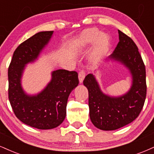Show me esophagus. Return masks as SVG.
I'll return each instance as SVG.
<instances>
[{
	"label": "esophagus",
	"mask_w": 154,
	"mask_h": 154,
	"mask_svg": "<svg viewBox=\"0 0 154 154\" xmlns=\"http://www.w3.org/2000/svg\"><path fill=\"white\" fill-rule=\"evenodd\" d=\"M78 77H79V83H82L83 80H84L85 77V73L83 70H81L80 72H79L78 75Z\"/></svg>",
	"instance_id": "1"
}]
</instances>
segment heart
Wrapping results in <instances>:
<instances>
[{"mask_svg": "<svg viewBox=\"0 0 154 154\" xmlns=\"http://www.w3.org/2000/svg\"><path fill=\"white\" fill-rule=\"evenodd\" d=\"M94 43L90 59L92 62L97 63L105 56L110 44V36L101 33L96 28H89L83 30L75 42V46L79 49H84Z\"/></svg>", "mask_w": 154, "mask_h": 154, "instance_id": "b5f03b06", "label": "heart"}]
</instances>
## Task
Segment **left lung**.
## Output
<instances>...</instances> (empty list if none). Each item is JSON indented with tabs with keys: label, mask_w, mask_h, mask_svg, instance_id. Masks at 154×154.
Returning <instances> with one entry per match:
<instances>
[{
	"label": "left lung",
	"mask_w": 154,
	"mask_h": 154,
	"mask_svg": "<svg viewBox=\"0 0 154 154\" xmlns=\"http://www.w3.org/2000/svg\"><path fill=\"white\" fill-rule=\"evenodd\" d=\"M119 42L106 62H117L130 72L131 86L125 94L111 96L101 90L95 76L89 74L83 85L89 93L90 118L96 128L114 131L131 123L139 116L146 96V69L138 49L129 36L118 30Z\"/></svg>",
	"instance_id": "obj_1"
}]
</instances>
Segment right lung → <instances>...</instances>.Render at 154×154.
Segmentation results:
<instances>
[{"label":"right lung","instance_id":"right-lung-1","mask_svg":"<svg viewBox=\"0 0 154 154\" xmlns=\"http://www.w3.org/2000/svg\"><path fill=\"white\" fill-rule=\"evenodd\" d=\"M53 31H40L15 50L8 67V98L15 115L29 126L48 130L59 126L66 117L69 94L79 84L75 71L57 69L42 91L29 95L24 91L21 79L26 66L34 62L49 44Z\"/></svg>","mask_w":154,"mask_h":154}]
</instances>
